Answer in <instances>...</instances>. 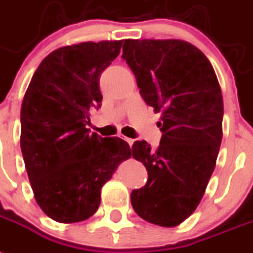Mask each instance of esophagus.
Instances as JSON below:
<instances>
[{"label":"esophagus","instance_id":"1","mask_svg":"<svg viewBox=\"0 0 253 253\" xmlns=\"http://www.w3.org/2000/svg\"><path fill=\"white\" fill-rule=\"evenodd\" d=\"M124 139H125V141H126V142H128V145H129V146H131V145H133V142H134V139H131V138H126V137H124Z\"/></svg>","mask_w":253,"mask_h":253}]
</instances>
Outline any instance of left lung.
Returning a JSON list of instances; mask_svg holds the SVG:
<instances>
[{
  "instance_id": "obj_1",
  "label": "left lung",
  "mask_w": 253,
  "mask_h": 253,
  "mask_svg": "<svg viewBox=\"0 0 253 253\" xmlns=\"http://www.w3.org/2000/svg\"><path fill=\"white\" fill-rule=\"evenodd\" d=\"M123 59L142 98L160 112V145L135 141L131 155L149 179L133 190L131 206L143 220L173 227L186 220L206 193L222 141L224 101L211 62L182 40H125Z\"/></svg>"
}]
</instances>
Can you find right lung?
Masks as SVG:
<instances>
[{
	"instance_id": "right-lung-1",
	"label": "right lung",
	"mask_w": 253,
	"mask_h": 253,
	"mask_svg": "<svg viewBox=\"0 0 253 253\" xmlns=\"http://www.w3.org/2000/svg\"><path fill=\"white\" fill-rule=\"evenodd\" d=\"M123 41L80 42L54 50L40 63L20 111V149L35 199L56 222H80L97 212L101 190L130 158L119 137L89 133L102 103L101 74Z\"/></svg>"
}]
</instances>
